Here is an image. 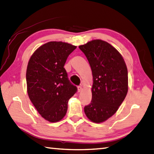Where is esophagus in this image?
I'll return each instance as SVG.
<instances>
[{"mask_svg": "<svg viewBox=\"0 0 154 154\" xmlns=\"http://www.w3.org/2000/svg\"><path fill=\"white\" fill-rule=\"evenodd\" d=\"M82 90V86H78V91L80 92Z\"/></svg>", "mask_w": 154, "mask_h": 154, "instance_id": "34e87169", "label": "esophagus"}]
</instances>
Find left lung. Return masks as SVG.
I'll return each mask as SVG.
<instances>
[{
  "mask_svg": "<svg viewBox=\"0 0 154 154\" xmlns=\"http://www.w3.org/2000/svg\"><path fill=\"white\" fill-rule=\"evenodd\" d=\"M79 48L87 57L93 76L92 99L84 112L91 121L101 123L117 111L126 97L127 67L121 54L105 41L91 40Z\"/></svg>",
  "mask_w": 154,
  "mask_h": 154,
  "instance_id": "1",
  "label": "left lung"
}]
</instances>
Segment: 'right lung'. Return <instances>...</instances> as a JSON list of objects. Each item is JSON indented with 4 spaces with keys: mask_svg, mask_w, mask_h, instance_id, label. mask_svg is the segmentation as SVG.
<instances>
[{
    "mask_svg": "<svg viewBox=\"0 0 154 154\" xmlns=\"http://www.w3.org/2000/svg\"><path fill=\"white\" fill-rule=\"evenodd\" d=\"M76 46L63 42H49L37 49L27 66V91L41 116L50 122L65 116L68 102L77 91L68 78L64 66Z\"/></svg>",
    "mask_w": 154,
    "mask_h": 154,
    "instance_id": "right-lung-1",
    "label": "right lung"
}]
</instances>
